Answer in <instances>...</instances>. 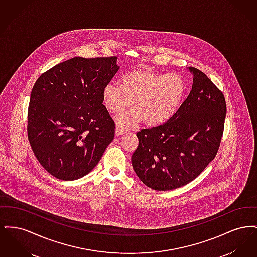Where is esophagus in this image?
I'll return each instance as SVG.
<instances>
[{"mask_svg": "<svg viewBox=\"0 0 257 257\" xmlns=\"http://www.w3.org/2000/svg\"><path fill=\"white\" fill-rule=\"evenodd\" d=\"M126 131H125V129H123L121 127H119V126H116V128H115V135L116 136H121V135L124 134Z\"/></svg>", "mask_w": 257, "mask_h": 257, "instance_id": "34e87169", "label": "esophagus"}]
</instances>
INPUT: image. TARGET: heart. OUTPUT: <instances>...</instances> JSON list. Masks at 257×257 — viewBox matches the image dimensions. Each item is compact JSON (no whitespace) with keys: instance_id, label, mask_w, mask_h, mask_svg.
I'll use <instances>...</instances> for the list:
<instances>
[{"instance_id":"1","label":"heart","mask_w":257,"mask_h":257,"mask_svg":"<svg viewBox=\"0 0 257 257\" xmlns=\"http://www.w3.org/2000/svg\"><path fill=\"white\" fill-rule=\"evenodd\" d=\"M185 92L186 83L179 74L135 68L123 75L120 85L109 83L104 86L102 99L105 108L116 114L132 103L134 110L116 118L117 126L129 129L143 119L148 126H159L169 121L179 110Z\"/></svg>"}]
</instances>
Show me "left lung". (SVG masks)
<instances>
[{"label":"left lung","mask_w":257,"mask_h":257,"mask_svg":"<svg viewBox=\"0 0 257 257\" xmlns=\"http://www.w3.org/2000/svg\"><path fill=\"white\" fill-rule=\"evenodd\" d=\"M190 94L169 121L137 133L131 162L147 187L170 191L196 178L215 158L226 114L225 99L207 76L195 67Z\"/></svg>","instance_id":"1"}]
</instances>
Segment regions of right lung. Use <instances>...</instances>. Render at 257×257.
I'll return each instance as SVG.
<instances>
[{"label": "right lung", "mask_w": 257, "mask_h": 257, "mask_svg": "<svg viewBox=\"0 0 257 257\" xmlns=\"http://www.w3.org/2000/svg\"><path fill=\"white\" fill-rule=\"evenodd\" d=\"M117 58L75 57L37 79L28 110V138L41 166L58 179L86 175L114 138L102 90L118 71Z\"/></svg>", "instance_id": "add662e5"}]
</instances>
